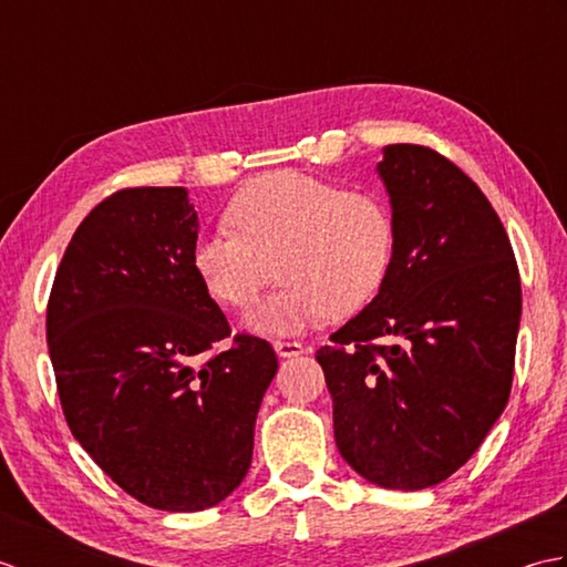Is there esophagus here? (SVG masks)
<instances>
[{
    "instance_id": "esophagus-1",
    "label": "esophagus",
    "mask_w": 567,
    "mask_h": 567,
    "mask_svg": "<svg viewBox=\"0 0 567 567\" xmlns=\"http://www.w3.org/2000/svg\"><path fill=\"white\" fill-rule=\"evenodd\" d=\"M272 346H275V353L280 358H295V355H302L307 351V348L297 341H275Z\"/></svg>"
}]
</instances>
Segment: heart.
I'll use <instances>...</instances> for the list:
<instances>
[{"label":"heart","instance_id":"heart-1","mask_svg":"<svg viewBox=\"0 0 567 567\" xmlns=\"http://www.w3.org/2000/svg\"><path fill=\"white\" fill-rule=\"evenodd\" d=\"M227 228L202 236L192 268L228 309H248L277 275L280 290L248 317L262 333H297L321 317H353L388 280L394 219L370 189L277 171L250 179L226 207Z\"/></svg>","mask_w":567,"mask_h":567}]
</instances>
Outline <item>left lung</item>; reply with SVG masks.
Here are the masks:
<instances>
[{
    "instance_id": "obj_1",
    "label": "left lung",
    "mask_w": 567,
    "mask_h": 567,
    "mask_svg": "<svg viewBox=\"0 0 567 567\" xmlns=\"http://www.w3.org/2000/svg\"><path fill=\"white\" fill-rule=\"evenodd\" d=\"M382 153L388 280L317 360L343 461L372 485L424 489L470 461L509 402L522 280L497 212L461 167L414 143Z\"/></svg>"
}]
</instances>
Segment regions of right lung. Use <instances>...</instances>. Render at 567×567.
I'll list each match as a JSON object with an SVG mask.
<instances>
[{"label":"right lung","instance_id":"right-lung-1","mask_svg":"<svg viewBox=\"0 0 567 567\" xmlns=\"http://www.w3.org/2000/svg\"><path fill=\"white\" fill-rule=\"evenodd\" d=\"M197 231L185 187L114 192L78 226L45 311L72 436L163 512H202L240 485L277 372L272 346L248 333L207 358L231 329L192 268Z\"/></svg>","mask_w":567,"mask_h":567}]
</instances>
